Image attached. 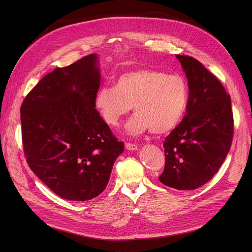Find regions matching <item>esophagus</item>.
<instances>
[{"mask_svg":"<svg viewBox=\"0 0 252 252\" xmlns=\"http://www.w3.org/2000/svg\"><path fill=\"white\" fill-rule=\"evenodd\" d=\"M126 149L128 151H135L138 149V146L136 144H131V143H126Z\"/></svg>","mask_w":252,"mask_h":252,"instance_id":"esophagus-1","label":"esophagus"}]
</instances>
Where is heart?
I'll use <instances>...</instances> for the list:
<instances>
[{
    "label": "heart",
    "mask_w": 252,
    "mask_h": 252,
    "mask_svg": "<svg viewBox=\"0 0 252 252\" xmlns=\"http://www.w3.org/2000/svg\"><path fill=\"white\" fill-rule=\"evenodd\" d=\"M189 87L180 74L156 69H137L119 74L114 86H102L95 96V106L108 126H116L133 109L136 114L126 125L129 135L150 129L162 135L173 130L186 111Z\"/></svg>",
    "instance_id": "obj_1"
}]
</instances>
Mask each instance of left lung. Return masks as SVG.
<instances>
[{
  "instance_id": "1",
  "label": "left lung",
  "mask_w": 252,
  "mask_h": 252,
  "mask_svg": "<svg viewBox=\"0 0 252 252\" xmlns=\"http://www.w3.org/2000/svg\"><path fill=\"white\" fill-rule=\"evenodd\" d=\"M188 79L186 115L165 138L159 181L177 190H194L213 178L233 140L231 98L219 79L193 57L176 55Z\"/></svg>"
}]
</instances>
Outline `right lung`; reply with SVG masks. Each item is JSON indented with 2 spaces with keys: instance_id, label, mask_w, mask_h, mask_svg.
<instances>
[{
  "instance_id": "add662e5",
  "label": "right lung",
  "mask_w": 252,
  "mask_h": 252,
  "mask_svg": "<svg viewBox=\"0 0 252 252\" xmlns=\"http://www.w3.org/2000/svg\"><path fill=\"white\" fill-rule=\"evenodd\" d=\"M98 55L45 75L20 108L22 143L31 169L64 199L87 201L107 186L124 143L95 108Z\"/></svg>"
}]
</instances>
